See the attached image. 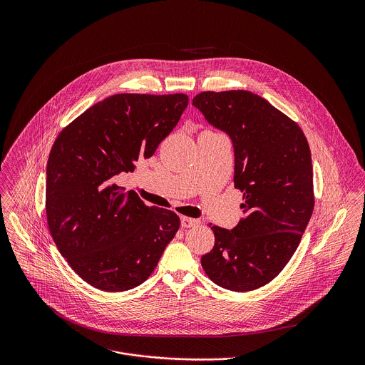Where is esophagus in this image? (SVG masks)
I'll use <instances>...</instances> for the list:
<instances>
[{"mask_svg": "<svg viewBox=\"0 0 365 365\" xmlns=\"http://www.w3.org/2000/svg\"><path fill=\"white\" fill-rule=\"evenodd\" d=\"M200 223L198 219H192V217H188V216H181V226L182 227H192V226H197Z\"/></svg>", "mask_w": 365, "mask_h": 365, "instance_id": "obj_1", "label": "esophagus"}]
</instances>
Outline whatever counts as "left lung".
Wrapping results in <instances>:
<instances>
[{
	"mask_svg": "<svg viewBox=\"0 0 365 365\" xmlns=\"http://www.w3.org/2000/svg\"><path fill=\"white\" fill-rule=\"evenodd\" d=\"M192 105L232 139L235 188L245 200L236 227L209 225L215 246L202 256V268L225 289H257L291 260L312 216L308 140L298 123L250 91H205Z\"/></svg>",
	"mask_w": 365,
	"mask_h": 365,
	"instance_id": "obj_1",
	"label": "left lung"
}]
</instances>
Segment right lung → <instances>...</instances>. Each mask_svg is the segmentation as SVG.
Here are the masks:
<instances>
[{
  "instance_id": "right-lung-1",
  "label": "right lung",
  "mask_w": 365,
  "mask_h": 365,
  "mask_svg": "<svg viewBox=\"0 0 365 365\" xmlns=\"http://www.w3.org/2000/svg\"><path fill=\"white\" fill-rule=\"evenodd\" d=\"M188 105L185 94H115L66 126L46 167V215L60 255L86 282L132 289L156 268L180 217L115 184L153 156Z\"/></svg>"
}]
</instances>
